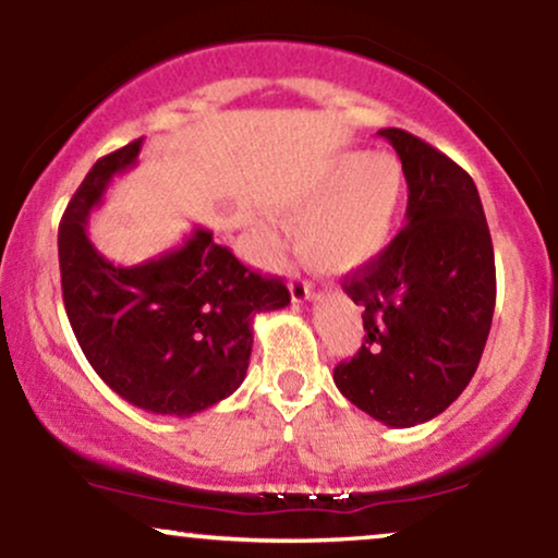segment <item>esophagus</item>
<instances>
[{
    "mask_svg": "<svg viewBox=\"0 0 558 558\" xmlns=\"http://www.w3.org/2000/svg\"><path fill=\"white\" fill-rule=\"evenodd\" d=\"M312 296H315V288H312L310 280H304L299 272H293V278H291V299L296 301V304H304V301H310Z\"/></svg>",
    "mask_w": 558,
    "mask_h": 558,
    "instance_id": "34e87169",
    "label": "esophagus"
}]
</instances>
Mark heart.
Listing matches in <instances>:
<instances>
[{
    "mask_svg": "<svg viewBox=\"0 0 558 558\" xmlns=\"http://www.w3.org/2000/svg\"><path fill=\"white\" fill-rule=\"evenodd\" d=\"M407 178L390 155H343L288 209L306 265L351 272L373 262L393 235Z\"/></svg>",
    "mask_w": 558,
    "mask_h": 558,
    "instance_id": "1",
    "label": "heart"
}]
</instances>
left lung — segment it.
<instances>
[{"label": "left lung", "instance_id": "left-lung-1", "mask_svg": "<svg viewBox=\"0 0 558 558\" xmlns=\"http://www.w3.org/2000/svg\"><path fill=\"white\" fill-rule=\"evenodd\" d=\"M409 185L407 226L343 278L364 306V343L332 380L369 417L412 427L446 412L475 375L496 306V262L470 172L425 141L383 128Z\"/></svg>", "mask_w": 558, "mask_h": 558}]
</instances>
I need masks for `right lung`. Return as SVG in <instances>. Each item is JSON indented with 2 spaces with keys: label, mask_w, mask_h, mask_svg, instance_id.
<instances>
[{
  "label": "right lung",
  "mask_w": 558,
  "mask_h": 558,
  "mask_svg": "<svg viewBox=\"0 0 558 558\" xmlns=\"http://www.w3.org/2000/svg\"><path fill=\"white\" fill-rule=\"evenodd\" d=\"M141 138L96 159L60 222L62 299L96 375L133 407L191 417L228 399L246 377L254 317L291 304L286 283L241 265L196 228L162 257L118 267L88 241L86 220Z\"/></svg>",
  "instance_id": "right-lung-1"
}]
</instances>
